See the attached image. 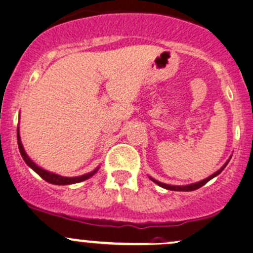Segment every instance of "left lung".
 Segmentation results:
<instances>
[{
	"label": "left lung",
	"instance_id": "1",
	"mask_svg": "<svg viewBox=\"0 0 253 253\" xmlns=\"http://www.w3.org/2000/svg\"><path fill=\"white\" fill-rule=\"evenodd\" d=\"M230 159H231V158H230ZM230 159H229V161H230ZM229 161H227L226 163H225L224 166H222L221 168L219 169V170L215 171V173H214V174H211V175H210V176H208V178H205V179H203V180L198 181V183L189 184V185H169V184L161 183V181L156 180V179H153V178H151V179H152V180L154 181V183L158 184L159 186H162V188H164V189H168V190H176V192H192V190H197V189H199L200 186L205 185V184H207L208 181H209V180H211V179L214 178V176L219 175V174L221 173L222 170H224L225 167L227 166V163H229Z\"/></svg>",
	"mask_w": 253,
	"mask_h": 253
}]
</instances>
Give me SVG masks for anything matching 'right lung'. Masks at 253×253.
I'll return each mask as SVG.
<instances>
[{"label": "right lung", "instance_id": "right-lung-1", "mask_svg": "<svg viewBox=\"0 0 253 253\" xmlns=\"http://www.w3.org/2000/svg\"><path fill=\"white\" fill-rule=\"evenodd\" d=\"M17 141H18V148H19V152H21V156H22V158H23V161L27 163V166L31 167V168L33 169V170L36 171V173L38 174L41 178H43L44 180L48 181V183H50V184H55V185H68V184L80 183V181L89 179L90 176H92L97 170H99V167H97L96 169H94V170L90 171V173H86V174H84V175H80V176H72V178H70V176H63V175H59V174H54V173H51V171H48V170H45V169H43V168H41V167L37 166V164L34 163V162L32 161L28 156H27L26 151H24V148H23V144H22V142H21V136H19L18 128H17Z\"/></svg>", "mask_w": 253, "mask_h": 253}]
</instances>
